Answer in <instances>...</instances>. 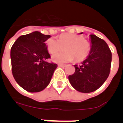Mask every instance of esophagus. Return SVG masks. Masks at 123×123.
<instances>
[{"label": "esophagus", "instance_id": "esophagus-1", "mask_svg": "<svg viewBox=\"0 0 123 123\" xmlns=\"http://www.w3.org/2000/svg\"><path fill=\"white\" fill-rule=\"evenodd\" d=\"M67 66V65H64V64H58V67H62V68H65Z\"/></svg>", "mask_w": 123, "mask_h": 123}]
</instances>
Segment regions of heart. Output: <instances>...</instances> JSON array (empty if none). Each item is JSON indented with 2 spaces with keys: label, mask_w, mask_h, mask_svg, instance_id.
Masks as SVG:
<instances>
[{
  "label": "heart",
  "mask_w": 123,
  "mask_h": 123,
  "mask_svg": "<svg viewBox=\"0 0 123 123\" xmlns=\"http://www.w3.org/2000/svg\"><path fill=\"white\" fill-rule=\"evenodd\" d=\"M47 48L50 54L62 50L52 56V60L56 63H67L74 60L81 62L86 58L91 50V45L82 36L71 33H65L60 36L58 39L49 38L46 42Z\"/></svg>",
  "instance_id": "heart-1"
}]
</instances>
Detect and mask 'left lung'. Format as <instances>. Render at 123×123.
Here are the masks:
<instances>
[{
    "instance_id": "8db88e82",
    "label": "left lung",
    "mask_w": 123,
    "mask_h": 123,
    "mask_svg": "<svg viewBox=\"0 0 123 123\" xmlns=\"http://www.w3.org/2000/svg\"><path fill=\"white\" fill-rule=\"evenodd\" d=\"M90 36L89 54L81 65H74V73L68 76L71 86L83 93L94 92L105 82L109 76L111 63V52L105 41L94 34Z\"/></svg>"
}]
</instances>
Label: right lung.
<instances>
[{"mask_svg": "<svg viewBox=\"0 0 123 123\" xmlns=\"http://www.w3.org/2000/svg\"><path fill=\"white\" fill-rule=\"evenodd\" d=\"M50 37L39 31L19 36L11 48L12 70L15 81L28 92L44 90L50 82L57 65L50 58L45 41Z\"/></svg>", "mask_w": 123, "mask_h": 123, "instance_id": "1", "label": "right lung"}]
</instances>
